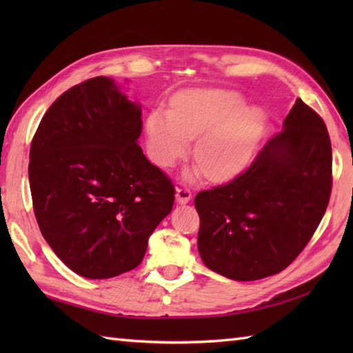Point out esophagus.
<instances>
[{"label": "esophagus", "mask_w": 353, "mask_h": 353, "mask_svg": "<svg viewBox=\"0 0 353 353\" xmlns=\"http://www.w3.org/2000/svg\"><path fill=\"white\" fill-rule=\"evenodd\" d=\"M191 199H192V192L190 191L188 186L182 185V186H179V188L176 190V200L179 201V203L185 205V203H188Z\"/></svg>", "instance_id": "esophagus-1"}]
</instances>
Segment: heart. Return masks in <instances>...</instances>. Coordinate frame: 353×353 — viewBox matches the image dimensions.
Masks as SVG:
<instances>
[{
	"mask_svg": "<svg viewBox=\"0 0 353 353\" xmlns=\"http://www.w3.org/2000/svg\"><path fill=\"white\" fill-rule=\"evenodd\" d=\"M241 94L229 89H186L170 101L167 115L147 118L148 145L154 159L172 165L196 137L194 159L206 177L221 181L245 167L265 129L258 108H244ZM200 168H197L200 171Z\"/></svg>",
	"mask_w": 353,
	"mask_h": 353,
	"instance_id": "1",
	"label": "heart"
}]
</instances>
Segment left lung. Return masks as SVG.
I'll list each match as a JSON object with an SVG mask.
<instances>
[{
	"mask_svg": "<svg viewBox=\"0 0 353 353\" xmlns=\"http://www.w3.org/2000/svg\"><path fill=\"white\" fill-rule=\"evenodd\" d=\"M332 190L326 124L297 99L253 162L230 182L200 191L199 253L229 279L256 281L287 268L310 243Z\"/></svg>",
	"mask_w": 353,
	"mask_h": 353,
	"instance_id": "1",
	"label": "left lung"
}]
</instances>
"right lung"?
Wrapping results in <instances>:
<instances>
[{
    "label": "right lung",
    "mask_w": 353,
    "mask_h": 353,
    "mask_svg": "<svg viewBox=\"0 0 353 353\" xmlns=\"http://www.w3.org/2000/svg\"><path fill=\"white\" fill-rule=\"evenodd\" d=\"M141 108L114 80L94 77L63 92L30 147L36 221L59 258L88 279L129 272L174 203V185L138 145Z\"/></svg>",
    "instance_id": "obj_1"
}]
</instances>
